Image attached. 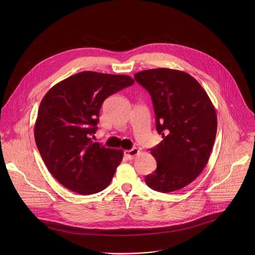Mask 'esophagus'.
<instances>
[{"mask_svg": "<svg viewBox=\"0 0 255 255\" xmlns=\"http://www.w3.org/2000/svg\"><path fill=\"white\" fill-rule=\"evenodd\" d=\"M138 153H139V150H138L137 148H132V149H130V150H126V151H125V156H126L128 159L131 160V159H133Z\"/></svg>", "mask_w": 255, "mask_h": 255, "instance_id": "obj_1", "label": "esophagus"}]
</instances>
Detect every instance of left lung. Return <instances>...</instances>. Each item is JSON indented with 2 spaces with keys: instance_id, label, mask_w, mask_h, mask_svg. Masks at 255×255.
Instances as JSON below:
<instances>
[{
  "instance_id": "8db88e82",
  "label": "left lung",
  "mask_w": 255,
  "mask_h": 255,
  "mask_svg": "<svg viewBox=\"0 0 255 255\" xmlns=\"http://www.w3.org/2000/svg\"><path fill=\"white\" fill-rule=\"evenodd\" d=\"M134 79L151 95L156 129L163 140L152 149L157 169L146 184L172 192L193 182L205 168L217 132V116L206 91L190 74L146 70Z\"/></svg>"
}]
</instances>
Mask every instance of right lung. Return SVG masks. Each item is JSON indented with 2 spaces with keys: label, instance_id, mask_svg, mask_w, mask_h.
<instances>
[{
  "label": "right lung",
  "instance_id": "right-lung-1",
  "mask_svg": "<svg viewBox=\"0 0 255 255\" xmlns=\"http://www.w3.org/2000/svg\"><path fill=\"white\" fill-rule=\"evenodd\" d=\"M133 83L125 74L81 72L60 81L43 97L35 142L49 172L65 187L88 195L109 185L124 152L93 142L90 135L98 128L104 100Z\"/></svg>",
  "mask_w": 255,
  "mask_h": 255
}]
</instances>
